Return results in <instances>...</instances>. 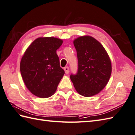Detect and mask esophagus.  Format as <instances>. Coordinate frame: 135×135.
I'll list each match as a JSON object with an SVG mask.
<instances>
[{"instance_id": "obj_1", "label": "esophagus", "mask_w": 135, "mask_h": 135, "mask_svg": "<svg viewBox=\"0 0 135 135\" xmlns=\"http://www.w3.org/2000/svg\"><path fill=\"white\" fill-rule=\"evenodd\" d=\"M64 70H65V73L68 74L69 73V68L68 66L67 67H65L64 68Z\"/></svg>"}]
</instances>
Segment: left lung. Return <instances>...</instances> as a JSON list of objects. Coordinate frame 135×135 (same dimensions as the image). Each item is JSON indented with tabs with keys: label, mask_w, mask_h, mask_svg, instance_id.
<instances>
[{
	"label": "left lung",
	"mask_w": 135,
	"mask_h": 135,
	"mask_svg": "<svg viewBox=\"0 0 135 135\" xmlns=\"http://www.w3.org/2000/svg\"><path fill=\"white\" fill-rule=\"evenodd\" d=\"M78 70L70 79L79 94L90 97L105 87L112 73V63L103 46L95 38L83 36L73 41Z\"/></svg>",
	"instance_id": "obj_1"
}]
</instances>
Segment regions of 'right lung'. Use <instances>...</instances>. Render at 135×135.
<instances>
[{"mask_svg":"<svg viewBox=\"0 0 135 135\" xmlns=\"http://www.w3.org/2000/svg\"><path fill=\"white\" fill-rule=\"evenodd\" d=\"M62 43V40L56 37H38L22 56L20 71L23 81L29 91L37 97L52 96L64 75L56 54Z\"/></svg>","mask_w":135,"mask_h":135,"instance_id":"add662e5","label":"right lung"}]
</instances>
